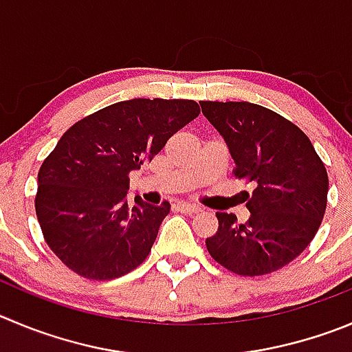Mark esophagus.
I'll list each match as a JSON object with an SVG mask.
<instances>
[{
    "instance_id": "obj_1",
    "label": "esophagus",
    "mask_w": 352,
    "mask_h": 352,
    "mask_svg": "<svg viewBox=\"0 0 352 352\" xmlns=\"http://www.w3.org/2000/svg\"><path fill=\"white\" fill-rule=\"evenodd\" d=\"M177 208L180 210V212H186V213H198L199 210V206H196V205H191V203H186V201H179L177 203Z\"/></svg>"
}]
</instances>
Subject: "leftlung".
<instances>
[{"label": "left lung", "mask_w": 352, "mask_h": 352, "mask_svg": "<svg viewBox=\"0 0 352 352\" xmlns=\"http://www.w3.org/2000/svg\"><path fill=\"white\" fill-rule=\"evenodd\" d=\"M224 139L234 175L255 184L238 224L217 213L219 231L206 248L219 264L241 276H261L290 264L320 229L327 208L328 175L304 131L274 111L250 102H199Z\"/></svg>", "instance_id": "1"}]
</instances>
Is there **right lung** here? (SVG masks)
Returning a JSON list of instances; mask_svg holds the SVG:
<instances>
[{"label": "right lung", "mask_w": 352, "mask_h": 352, "mask_svg": "<svg viewBox=\"0 0 352 352\" xmlns=\"http://www.w3.org/2000/svg\"><path fill=\"white\" fill-rule=\"evenodd\" d=\"M199 114L195 100L131 98L72 124L38 173L36 215L48 246L80 276L114 280L142 264L170 203H128L131 170Z\"/></svg>", "instance_id": "right-lung-1"}]
</instances>
